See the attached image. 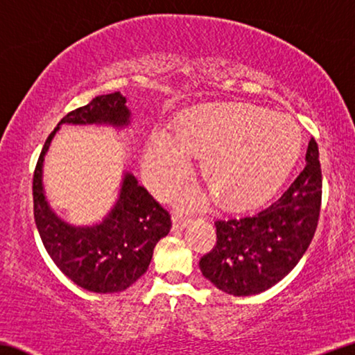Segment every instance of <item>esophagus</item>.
<instances>
[{
  "instance_id": "1",
  "label": "esophagus",
  "mask_w": 355,
  "mask_h": 355,
  "mask_svg": "<svg viewBox=\"0 0 355 355\" xmlns=\"http://www.w3.org/2000/svg\"><path fill=\"white\" fill-rule=\"evenodd\" d=\"M189 221H191V218L187 215H183L182 211H175V214L172 215V223H173V230H183L187 228Z\"/></svg>"
}]
</instances>
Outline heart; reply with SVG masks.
Returning a JSON list of instances; mask_svg holds the SVG:
<instances>
[{
    "mask_svg": "<svg viewBox=\"0 0 355 355\" xmlns=\"http://www.w3.org/2000/svg\"><path fill=\"white\" fill-rule=\"evenodd\" d=\"M301 130L287 114L250 103L204 105L180 116L175 135L161 130L145 153L148 178L161 196L187 178L191 155L204 156L200 173L225 209L264 202L292 172L301 151ZM204 199L188 191L187 200Z\"/></svg>",
    "mask_w": 355,
    "mask_h": 355,
    "instance_id": "1",
    "label": "heart"
}]
</instances>
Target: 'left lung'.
I'll use <instances>...</instances> for the list:
<instances>
[{
	"label": "left lung",
	"mask_w": 355,
	"mask_h": 355,
	"mask_svg": "<svg viewBox=\"0 0 355 355\" xmlns=\"http://www.w3.org/2000/svg\"><path fill=\"white\" fill-rule=\"evenodd\" d=\"M319 146L311 139L303 172L276 202L244 218L216 220V244L200 258L202 276L234 296L261 293L298 264L320 214Z\"/></svg>",
	"instance_id": "obj_1"
}]
</instances>
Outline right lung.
<instances>
[{
    "instance_id": "1",
    "label": "right lung",
    "mask_w": 355,
    "mask_h": 355,
    "mask_svg": "<svg viewBox=\"0 0 355 355\" xmlns=\"http://www.w3.org/2000/svg\"><path fill=\"white\" fill-rule=\"evenodd\" d=\"M130 123L125 97L119 92L98 95L63 116L60 124ZM59 125L47 137L33 173V214L42 244L57 268L79 287L95 293L129 288L146 272L153 250L172 228L171 214L127 172L118 202L102 223L76 228L59 218L42 189V162Z\"/></svg>"
}]
</instances>
